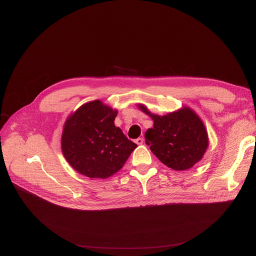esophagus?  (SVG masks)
<instances>
[{"instance_id": "obj_1", "label": "esophagus", "mask_w": 256, "mask_h": 256, "mask_svg": "<svg viewBox=\"0 0 256 256\" xmlns=\"http://www.w3.org/2000/svg\"><path fill=\"white\" fill-rule=\"evenodd\" d=\"M138 145H141V144H143V142H144V139L143 138H138V139H136V141H135Z\"/></svg>"}]
</instances>
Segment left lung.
<instances>
[{"instance_id":"obj_1","label":"left lung","mask_w":256,"mask_h":256,"mask_svg":"<svg viewBox=\"0 0 256 256\" xmlns=\"http://www.w3.org/2000/svg\"><path fill=\"white\" fill-rule=\"evenodd\" d=\"M138 108L154 120V128L145 132V142L164 165L184 171L204 158L208 146V130L189 106L163 116L152 114L142 104Z\"/></svg>"}]
</instances>
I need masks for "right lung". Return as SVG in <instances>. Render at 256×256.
<instances>
[{"mask_svg": "<svg viewBox=\"0 0 256 256\" xmlns=\"http://www.w3.org/2000/svg\"><path fill=\"white\" fill-rule=\"evenodd\" d=\"M118 111L102 100L80 106L66 119L61 148L78 173L90 178H108L118 172L137 147L114 120Z\"/></svg>", "mask_w": 256, "mask_h": 256, "instance_id": "1", "label": "right lung"}]
</instances>
